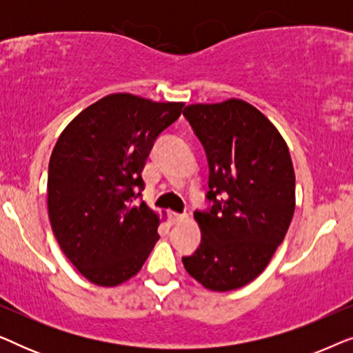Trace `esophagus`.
<instances>
[{"label":"esophagus","instance_id":"obj_1","mask_svg":"<svg viewBox=\"0 0 353 353\" xmlns=\"http://www.w3.org/2000/svg\"><path fill=\"white\" fill-rule=\"evenodd\" d=\"M168 219H170V223L172 225H176V223H180V221L186 220V215L185 214H175V212H170V214H168Z\"/></svg>","mask_w":353,"mask_h":353}]
</instances>
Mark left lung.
I'll use <instances>...</instances> for the list:
<instances>
[{
  "mask_svg": "<svg viewBox=\"0 0 353 353\" xmlns=\"http://www.w3.org/2000/svg\"><path fill=\"white\" fill-rule=\"evenodd\" d=\"M205 149L212 207L194 212L201 244L186 272L216 292L243 288L267 268L296 209V175L276 127L243 99L183 110Z\"/></svg>",
  "mask_w": 353,
  "mask_h": 353,
  "instance_id": "left-lung-1",
  "label": "left lung"
}]
</instances>
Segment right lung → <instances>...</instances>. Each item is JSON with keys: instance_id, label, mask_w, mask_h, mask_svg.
<instances>
[{"instance_id": "add662e5", "label": "right lung", "mask_w": 353, "mask_h": 353, "mask_svg": "<svg viewBox=\"0 0 353 353\" xmlns=\"http://www.w3.org/2000/svg\"><path fill=\"white\" fill-rule=\"evenodd\" d=\"M183 103L130 93L104 96L77 115L52 149L48 215L62 252L98 286L134 276L159 241V215L146 202L141 172L159 134Z\"/></svg>"}]
</instances>
